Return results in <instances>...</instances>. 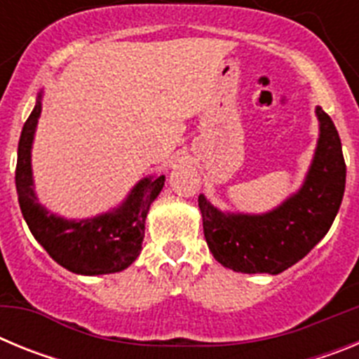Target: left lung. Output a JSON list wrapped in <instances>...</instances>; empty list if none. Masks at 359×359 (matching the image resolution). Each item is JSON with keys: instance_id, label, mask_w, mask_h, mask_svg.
<instances>
[{"instance_id": "1", "label": "left lung", "mask_w": 359, "mask_h": 359, "mask_svg": "<svg viewBox=\"0 0 359 359\" xmlns=\"http://www.w3.org/2000/svg\"><path fill=\"white\" fill-rule=\"evenodd\" d=\"M320 140L302 190L264 215H224L199 196L203 231L215 261L241 273H282L315 248L340 210L344 152L331 116L316 107Z\"/></svg>"}]
</instances>
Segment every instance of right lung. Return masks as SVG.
<instances>
[{"mask_svg": "<svg viewBox=\"0 0 359 359\" xmlns=\"http://www.w3.org/2000/svg\"><path fill=\"white\" fill-rule=\"evenodd\" d=\"M41 102L27 118L19 136L15 189L19 207L32 236L57 264L81 275H104L122 271L140 255L151 203L163 189L165 176L144 180L135 187L128 201L115 214L86 221H65L48 214L37 203L32 189L30 147Z\"/></svg>", "mask_w": 359, "mask_h": 359, "instance_id": "add662e5", "label": "right lung"}]
</instances>
